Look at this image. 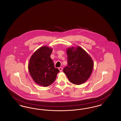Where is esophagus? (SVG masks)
<instances>
[{"mask_svg":"<svg viewBox=\"0 0 121 121\" xmlns=\"http://www.w3.org/2000/svg\"><path fill=\"white\" fill-rule=\"evenodd\" d=\"M58 69H59V71H60V72H62V71H63V68L62 67H60V68H58Z\"/></svg>","mask_w":121,"mask_h":121,"instance_id":"esophagus-1","label":"esophagus"}]
</instances>
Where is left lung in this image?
Listing matches in <instances>:
<instances>
[{"label":"left lung","instance_id":"8db88e82","mask_svg":"<svg viewBox=\"0 0 121 121\" xmlns=\"http://www.w3.org/2000/svg\"><path fill=\"white\" fill-rule=\"evenodd\" d=\"M66 52L68 66L63 69V72L72 83L76 85L84 83L92 73V58L79 46L69 47Z\"/></svg>","mask_w":121,"mask_h":121}]
</instances>
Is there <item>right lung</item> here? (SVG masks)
Instances as JSON below:
<instances>
[{
  "instance_id": "right-lung-1",
  "label": "right lung",
  "mask_w": 121,
  "mask_h": 121,
  "mask_svg": "<svg viewBox=\"0 0 121 121\" xmlns=\"http://www.w3.org/2000/svg\"><path fill=\"white\" fill-rule=\"evenodd\" d=\"M52 51L51 48L42 46L34 52L29 61V73L35 82L41 86L52 84L59 72L50 58Z\"/></svg>"
}]
</instances>
